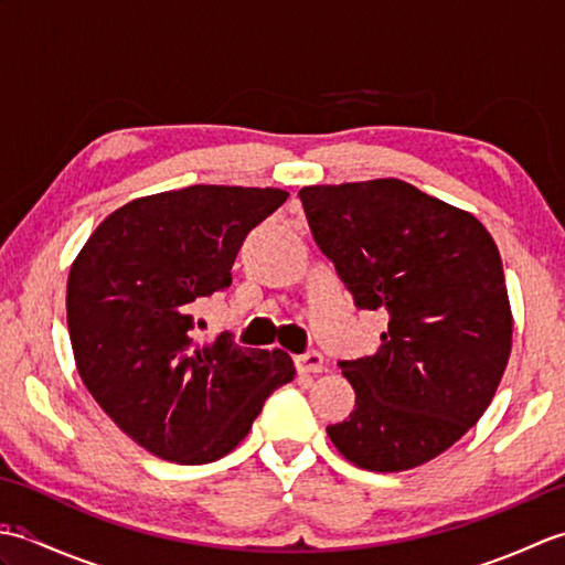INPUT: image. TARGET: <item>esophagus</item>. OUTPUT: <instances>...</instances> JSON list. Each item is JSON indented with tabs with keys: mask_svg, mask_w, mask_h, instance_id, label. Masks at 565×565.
I'll use <instances>...</instances> for the list:
<instances>
[{
	"mask_svg": "<svg viewBox=\"0 0 565 565\" xmlns=\"http://www.w3.org/2000/svg\"><path fill=\"white\" fill-rule=\"evenodd\" d=\"M296 369L301 374H320L326 369V359H322L320 352H306L296 359Z\"/></svg>",
	"mask_w": 565,
	"mask_h": 565,
	"instance_id": "obj_1",
	"label": "esophagus"
}]
</instances>
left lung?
Masks as SVG:
<instances>
[{"label":"left lung","instance_id":"1","mask_svg":"<svg viewBox=\"0 0 565 565\" xmlns=\"http://www.w3.org/2000/svg\"><path fill=\"white\" fill-rule=\"evenodd\" d=\"M298 196L356 308L388 310L379 352L340 362L356 401L328 437L366 471L423 466L481 419L505 374L512 310L495 239L476 215L393 177Z\"/></svg>","mask_w":565,"mask_h":565}]
</instances>
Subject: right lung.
<instances>
[{
	"label": "right lung",
	"instance_id": "obj_1",
	"mask_svg": "<svg viewBox=\"0 0 565 565\" xmlns=\"http://www.w3.org/2000/svg\"><path fill=\"white\" fill-rule=\"evenodd\" d=\"M284 189L194 184L140 196L89 235L67 276L84 386L142 449L174 463L231 454L264 401L294 381L281 350L194 338L191 303L231 286L237 249Z\"/></svg>",
	"mask_w": 565,
	"mask_h": 565
}]
</instances>
